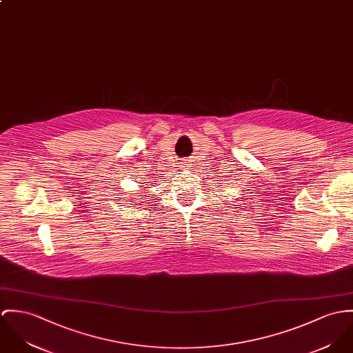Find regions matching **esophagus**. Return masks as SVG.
<instances>
[{
	"label": "esophagus",
	"instance_id": "esophagus-1",
	"mask_svg": "<svg viewBox=\"0 0 353 353\" xmlns=\"http://www.w3.org/2000/svg\"><path fill=\"white\" fill-rule=\"evenodd\" d=\"M183 167H189V163L188 161H185V165Z\"/></svg>",
	"mask_w": 353,
	"mask_h": 353
}]
</instances>
